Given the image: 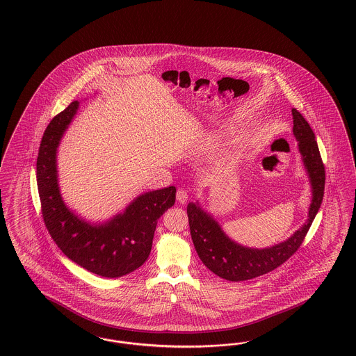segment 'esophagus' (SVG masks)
<instances>
[{
  "label": "esophagus",
  "instance_id": "obj_1",
  "mask_svg": "<svg viewBox=\"0 0 356 356\" xmlns=\"http://www.w3.org/2000/svg\"><path fill=\"white\" fill-rule=\"evenodd\" d=\"M176 200H177V202L179 203H186L188 201V192L186 191H184V189H179L177 193H176Z\"/></svg>",
  "mask_w": 356,
  "mask_h": 356
}]
</instances>
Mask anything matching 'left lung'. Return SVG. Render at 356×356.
<instances>
[{"mask_svg": "<svg viewBox=\"0 0 356 356\" xmlns=\"http://www.w3.org/2000/svg\"><path fill=\"white\" fill-rule=\"evenodd\" d=\"M293 135L298 141V150L311 184L312 200L306 222L288 240L264 249L243 246L232 240L222 231L211 213L204 211L200 203L186 207L189 227L195 251L203 264L221 279L245 281L255 279L277 268L298 250L323 202L325 170L317 147L315 134L298 110L293 108Z\"/></svg>", "mask_w": 356, "mask_h": 356, "instance_id": "obj_1", "label": "left lung"}]
</instances>
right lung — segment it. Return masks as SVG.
Here are the masks:
<instances>
[{
    "label": "right lung",
    "instance_id": "obj_1",
    "mask_svg": "<svg viewBox=\"0 0 356 356\" xmlns=\"http://www.w3.org/2000/svg\"><path fill=\"white\" fill-rule=\"evenodd\" d=\"M79 105L74 101L54 116L40 144L36 177L42 218L51 238L68 259L98 276L122 277L149 258L156 222L175 204L176 188L140 194L124 211L104 222H90L72 211L59 189L57 153Z\"/></svg>",
    "mask_w": 356,
    "mask_h": 356
}]
</instances>
